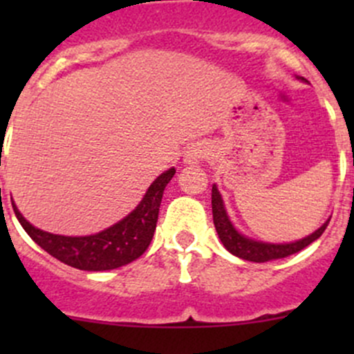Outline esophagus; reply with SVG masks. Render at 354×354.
I'll use <instances>...</instances> for the list:
<instances>
[{"label": "esophagus", "instance_id": "1", "mask_svg": "<svg viewBox=\"0 0 354 354\" xmlns=\"http://www.w3.org/2000/svg\"><path fill=\"white\" fill-rule=\"evenodd\" d=\"M207 154H209V149L205 147L203 144H194L185 151L183 156V162L185 164H197L203 159Z\"/></svg>", "mask_w": 354, "mask_h": 354}]
</instances>
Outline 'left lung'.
<instances>
[{
	"label": "left lung",
	"mask_w": 354,
	"mask_h": 354,
	"mask_svg": "<svg viewBox=\"0 0 354 354\" xmlns=\"http://www.w3.org/2000/svg\"><path fill=\"white\" fill-rule=\"evenodd\" d=\"M298 80L306 82L303 77H298ZM212 217L214 226H216V231L219 234V240L224 245V248L230 253H233V255L240 257V259L248 260V262H269V260L284 259V257L292 255V253H298L299 250H303L305 246L313 243L317 238L322 236V233L326 231L327 224L330 221L327 219L312 234L301 238V240L291 241V243H267V241L253 240V238L241 234L234 227V224L231 223L226 205H224V200L221 197L216 185H212Z\"/></svg>",
	"instance_id": "left-lung-1"
}]
</instances>
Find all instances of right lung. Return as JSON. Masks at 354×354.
I'll return each instance as SVG.
<instances>
[{"label":"right lung","instance_id":"right-lung-1","mask_svg":"<svg viewBox=\"0 0 354 354\" xmlns=\"http://www.w3.org/2000/svg\"><path fill=\"white\" fill-rule=\"evenodd\" d=\"M174 173L176 169L171 167L159 174L147 188L140 203L127 217L88 236H63L39 230L20 214L15 202H12V205L25 233L59 262L92 272L111 270L137 260L151 245L164 188Z\"/></svg>","mask_w":354,"mask_h":354}]
</instances>
